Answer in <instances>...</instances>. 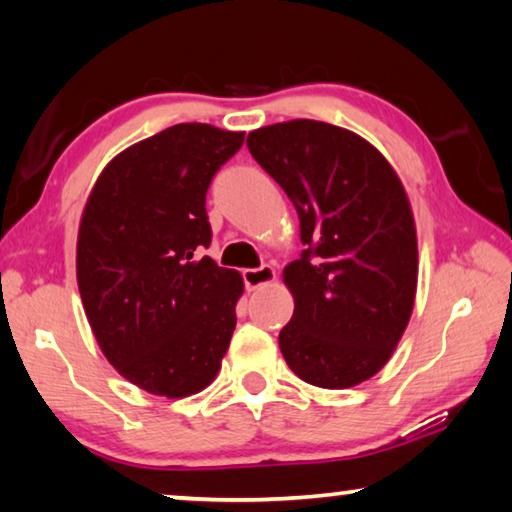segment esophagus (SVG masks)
<instances>
[{
    "instance_id": "obj_1",
    "label": "esophagus",
    "mask_w": 512,
    "mask_h": 512,
    "mask_svg": "<svg viewBox=\"0 0 512 512\" xmlns=\"http://www.w3.org/2000/svg\"><path fill=\"white\" fill-rule=\"evenodd\" d=\"M275 280V271L273 266L262 264L259 268H246L244 271V284L248 291H255L259 287H264V284H271Z\"/></svg>"
}]
</instances>
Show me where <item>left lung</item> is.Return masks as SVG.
Returning <instances> with one entry per match:
<instances>
[{"label": "left lung", "mask_w": 512, "mask_h": 512, "mask_svg": "<svg viewBox=\"0 0 512 512\" xmlns=\"http://www.w3.org/2000/svg\"><path fill=\"white\" fill-rule=\"evenodd\" d=\"M246 144L291 198L307 246L284 268L296 302L284 359L307 384L357 386L391 359L413 311L418 241L400 178L375 146L325 121L259 128Z\"/></svg>", "instance_id": "8db88e82"}]
</instances>
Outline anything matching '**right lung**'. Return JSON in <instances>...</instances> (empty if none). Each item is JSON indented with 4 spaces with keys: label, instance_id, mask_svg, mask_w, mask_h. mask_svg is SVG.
I'll return each instance as SVG.
<instances>
[{
    "label": "right lung",
    "instance_id": "add662e5",
    "mask_svg": "<svg viewBox=\"0 0 512 512\" xmlns=\"http://www.w3.org/2000/svg\"><path fill=\"white\" fill-rule=\"evenodd\" d=\"M244 133L176 124L119 153L94 185L76 280L106 359L153 395L212 384L237 325L244 280L203 253L205 196Z\"/></svg>",
    "mask_w": 512,
    "mask_h": 512
}]
</instances>
